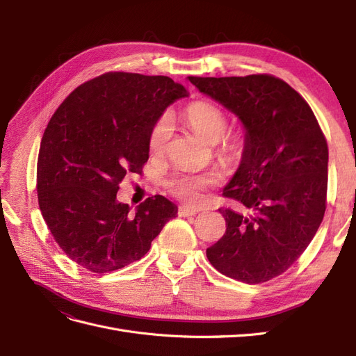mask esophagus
<instances>
[{
    "label": "esophagus",
    "mask_w": 356,
    "mask_h": 356,
    "mask_svg": "<svg viewBox=\"0 0 356 356\" xmlns=\"http://www.w3.org/2000/svg\"><path fill=\"white\" fill-rule=\"evenodd\" d=\"M197 212H199L197 209H193L188 207H179V209H178L179 217H191V215H196Z\"/></svg>",
    "instance_id": "1"
}]
</instances>
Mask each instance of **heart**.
<instances>
[{"mask_svg": "<svg viewBox=\"0 0 356 356\" xmlns=\"http://www.w3.org/2000/svg\"><path fill=\"white\" fill-rule=\"evenodd\" d=\"M184 118L188 126L209 144H215V157L220 163L233 168L238 166L246 153V138L239 132H229V117L220 106L207 101L190 104L184 110ZM174 135V122L169 113L160 114L148 131L147 144L149 153L160 156L166 152ZM218 184V177L191 172H175L165 179V187L172 196L186 202L199 203L203 193Z\"/></svg>", "mask_w": 356, "mask_h": 356, "instance_id": "obj_1", "label": "heart"}]
</instances>
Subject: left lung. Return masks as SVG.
Masks as SVG:
<instances>
[{
	"label": "left lung",
	"instance_id": "left-lung-1",
	"mask_svg": "<svg viewBox=\"0 0 356 356\" xmlns=\"http://www.w3.org/2000/svg\"><path fill=\"white\" fill-rule=\"evenodd\" d=\"M188 80L246 129V153L222 191L238 209L220 208L227 229L207 257L236 281L267 282L298 260L324 218L327 139L303 96L275 75Z\"/></svg>",
	"mask_w": 356,
	"mask_h": 356
}]
</instances>
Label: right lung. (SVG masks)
<instances>
[{"instance_id": "add662e5", "label": "right lung", "mask_w": 356, "mask_h": 356, "mask_svg": "<svg viewBox=\"0 0 356 356\" xmlns=\"http://www.w3.org/2000/svg\"><path fill=\"white\" fill-rule=\"evenodd\" d=\"M187 96L166 75L105 72L74 89L51 115L37 163L38 204L74 263L108 273L141 260L177 207L156 195L135 212L118 203L126 174H141L148 131L169 104Z\"/></svg>"}]
</instances>
